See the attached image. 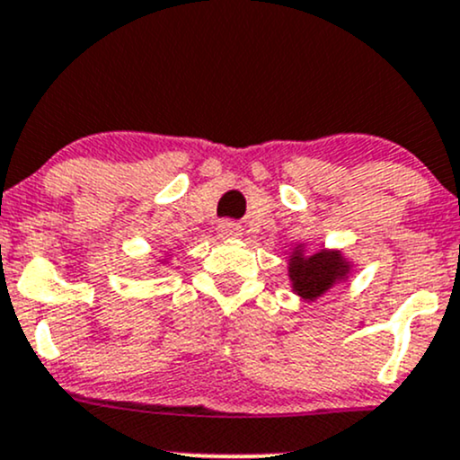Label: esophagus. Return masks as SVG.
<instances>
[{
    "mask_svg": "<svg viewBox=\"0 0 460 460\" xmlns=\"http://www.w3.org/2000/svg\"><path fill=\"white\" fill-rule=\"evenodd\" d=\"M217 230H219L221 239H236V236H241V226L234 224V221H221Z\"/></svg>",
    "mask_w": 460,
    "mask_h": 460,
    "instance_id": "34e87169",
    "label": "esophagus"
}]
</instances>
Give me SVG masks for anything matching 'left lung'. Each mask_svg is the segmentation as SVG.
<instances>
[{"instance_id": "1", "label": "left lung", "mask_w": 460, "mask_h": 460, "mask_svg": "<svg viewBox=\"0 0 460 460\" xmlns=\"http://www.w3.org/2000/svg\"><path fill=\"white\" fill-rule=\"evenodd\" d=\"M349 265L344 263L340 252H318L314 256H303L296 252L289 259V279L294 280V289L305 300L318 298L335 280L344 279Z\"/></svg>"}]
</instances>
